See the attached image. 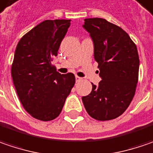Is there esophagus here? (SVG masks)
Instances as JSON below:
<instances>
[{"instance_id": "obj_1", "label": "esophagus", "mask_w": 153, "mask_h": 153, "mask_svg": "<svg viewBox=\"0 0 153 153\" xmlns=\"http://www.w3.org/2000/svg\"><path fill=\"white\" fill-rule=\"evenodd\" d=\"M82 77H80V76H76V82H80V81H82Z\"/></svg>"}]
</instances>
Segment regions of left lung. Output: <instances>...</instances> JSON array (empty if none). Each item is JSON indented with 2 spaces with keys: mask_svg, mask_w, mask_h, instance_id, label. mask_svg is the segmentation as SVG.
Instances as JSON below:
<instances>
[{
  "mask_svg": "<svg viewBox=\"0 0 153 153\" xmlns=\"http://www.w3.org/2000/svg\"><path fill=\"white\" fill-rule=\"evenodd\" d=\"M83 27L94 42V56L100 70L99 85L82 100L97 120L121 115L130 105L139 80L140 59L136 45L118 26L102 18L84 19Z\"/></svg>",
  "mask_w": 153,
  "mask_h": 153,
  "instance_id": "1",
  "label": "left lung"
}]
</instances>
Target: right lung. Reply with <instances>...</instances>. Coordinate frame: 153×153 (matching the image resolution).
<instances>
[{
  "label": "right lung",
  "instance_id": "right-lung-1",
  "mask_svg": "<svg viewBox=\"0 0 153 153\" xmlns=\"http://www.w3.org/2000/svg\"><path fill=\"white\" fill-rule=\"evenodd\" d=\"M70 19H47L24 35L17 45L11 75L23 108L33 118L48 121L60 114L76 78L51 65L71 25Z\"/></svg>",
  "mask_w": 153,
  "mask_h": 153
}]
</instances>
